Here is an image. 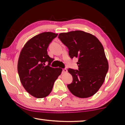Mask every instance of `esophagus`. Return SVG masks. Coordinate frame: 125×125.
<instances>
[{"label":"esophagus","mask_w":125,"mask_h":125,"mask_svg":"<svg viewBox=\"0 0 125 125\" xmlns=\"http://www.w3.org/2000/svg\"><path fill=\"white\" fill-rule=\"evenodd\" d=\"M66 72H67V69H66V68H64V69H62V73H66Z\"/></svg>","instance_id":"esophagus-1"}]
</instances>
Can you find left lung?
Listing matches in <instances>:
<instances>
[{
	"label": "left lung",
	"mask_w": 125,
	"mask_h": 125,
	"mask_svg": "<svg viewBox=\"0 0 125 125\" xmlns=\"http://www.w3.org/2000/svg\"><path fill=\"white\" fill-rule=\"evenodd\" d=\"M58 37L69 49L70 57L78 58V70H68L73 77L68 89L79 98L92 96L102 86L109 69L102 44L94 36L82 31L61 33Z\"/></svg>",
	"instance_id": "obj_1"
}]
</instances>
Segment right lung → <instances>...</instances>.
Returning <instances> with one entry per match:
<instances>
[{"label":"right lung","mask_w":125,"mask_h":125,"mask_svg":"<svg viewBox=\"0 0 125 125\" xmlns=\"http://www.w3.org/2000/svg\"><path fill=\"white\" fill-rule=\"evenodd\" d=\"M57 35L50 32L39 34L28 41L20 52L18 64L20 81L26 91L36 98L48 95L62 72L61 68L51 67L53 59L47 53L49 45Z\"/></svg>","instance_id":"obj_1"}]
</instances>
